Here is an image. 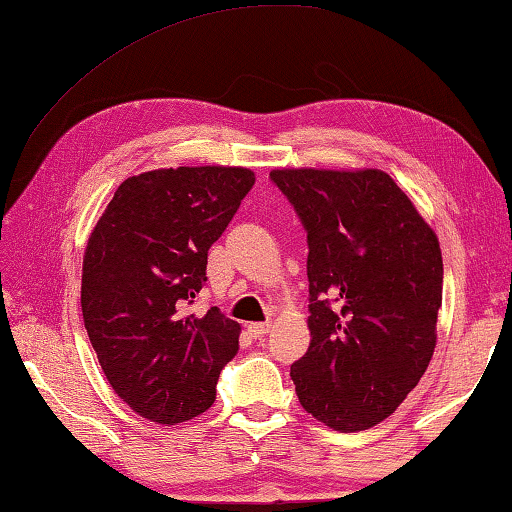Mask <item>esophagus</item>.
I'll use <instances>...</instances> for the list:
<instances>
[{"label":"esophagus","mask_w":512,"mask_h":512,"mask_svg":"<svg viewBox=\"0 0 512 512\" xmlns=\"http://www.w3.org/2000/svg\"><path fill=\"white\" fill-rule=\"evenodd\" d=\"M269 330H271V323H269V321H266V323H248L250 337H255V339L264 337Z\"/></svg>","instance_id":"34e87169"}]
</instances>
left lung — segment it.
<instances>
[{
    "instance_id": "1",
    "label": "left lung",
    "mask_w": 512,
    "mask_h": 512,
    "mask_svg": "<svg viewBox=\"0 0 512 512\" xmlns=\"http://www.w3.org/2000/svg\"><path fill=\"white\" fill-rule=\"evenodd\" d=\"M307 230L310 348L298 401L342 433L376 426L424 376L437 344L442 250L385 170L275 168Z\"/></svg>"
}]
</instances>
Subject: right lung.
Masks as SVG:
<instances>
[{
	"instance_id": "right-lung-1",
	"label": "right lung",
	"mask_w": 512,
	"mask_h": 512,
	"mask_svg": "<svg viewBox=\"0 0 512 512\" xmlns=\"http://www.w3.org/2000/svg\"><path fill=\"white\" fill-rule=\"evenodd\" d=\"M255 173L241 166L159 168L127 177L93 227L81 266V312L97 362L120 399L157 424H182L216 399L239 351L237 321L193 314L207 250Z\"/></svg>"
}]
</instances>
